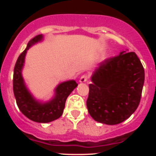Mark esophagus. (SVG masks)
<instances>
[{
	"mask_svg": "<svg viewBox=\"0 0 156 156\" xmlns=\"http://www.w3.org/2000/svg\"><path fill=\"white\" fill-rule=\"evenodd\" d=\"M87 80H88L87 75H83L82 76L80 77V82L84 83V82H86V81H87Z\"/></svg>",
	"mask_w": 156,
	"mask_h": 156,
	"instance_id": "obj_1",
	"label": "esophagus"
}]
</instances>
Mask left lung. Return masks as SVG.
Listing matches in <instances>:
<instances>
[{"label": "left lung", "mask_w": 156, "mask_h": 156, "mask_svg": "<svg viewBox=\"0 0 156 156\" xmlns=\"http://www.w3.org/2000/svg\"><path fill=\"white\" fill-rule=\"evenodd\" d=\"M89 84L87 107L97 122L115 125L128 119L139 105L144 70L135 52L122 51L95 69Z\"/></svg>", "instance_id": "8db88e82"}]
</instances>
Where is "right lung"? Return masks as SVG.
<instances>
[{
	"instance_id": "obj_1",
	"label": "right lung",
	"mask_w": 156,
	"mask_h": 156,
	"mask_svg": "<svg viewBox=\"0 0 156 156\" xmlns=\"http://www.w3.org/2000/svg\"><path fill=\"white\" fill-rule=\"evenodd\" d=\"M41 34L34 37L29 41L27 48L20 54L16 61L13 74V91L16 103L22 113L37 122H49L58 119L63 113L66 101L73 90L77 87L75 80L63 82L55 89V95L48 102L41 103L36 100L25 85L22 76L25 56L27 50L34 44L42 41Z\"/></svg>"
}]
</instances>
